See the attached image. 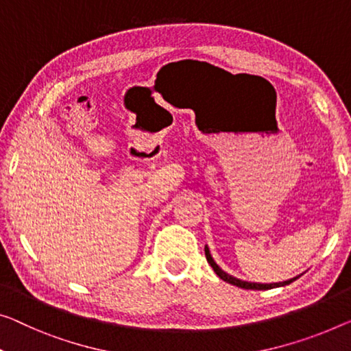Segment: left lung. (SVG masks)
Listing matches in <instances>:
<instances>
[{"instance_id":"8db88e82","label":"left lung","mask_w":351,"mask_h":351,"mask_svg":"<svg viewBox=\"0 0 351 351\" xmlns=\"http://www.w3.org/2000/svg\"><path fill=\"white\" fill-rule=\"evenodd\" d=\"M205 255H206L208 263L213 266L214 273H216L219 277H221L222 280H226V282H228V284H232V285H237V287H239V289H245V290H269V289H274V287H284V285H289V284H291L293 280H296L298 277H300V276H298V277H293V279H290V280H285V282H277V284H255V282H244V280H239V279H237V277H233V276L227 274L226 271H222L221 268H219V266L216 265V261L213 260L211 254H209V249H208V247H205Z\"/></svg>"}]
</instances>
